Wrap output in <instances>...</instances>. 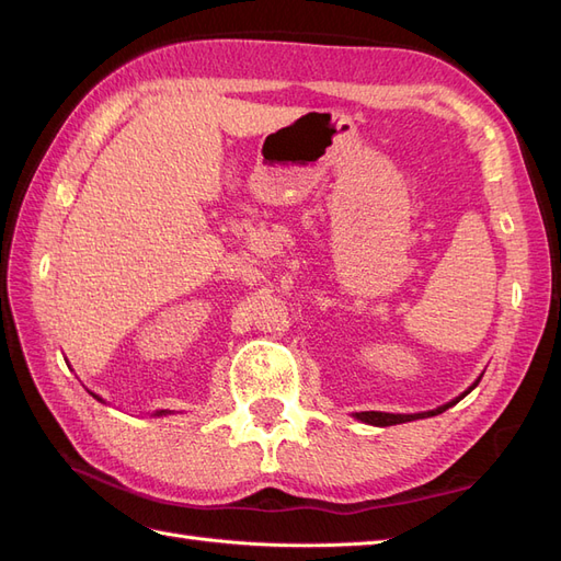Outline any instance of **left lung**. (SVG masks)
<instances>
[{"label":"left lung","instance_id":"8db88e82","mask_svg":"<svg viewBox=\"0 0 561 561\" xmlns=\"http://www.w3.org/2000/svg\"><path fill=\"white\" fill-rule=\"evenodd\" d=\"M482 379V377H480ZM480 379L474 381L466 393L461 396V398H456V400H451V402H447V404H443V407H437V410H433V412H423V414H386V412H358L355 414V419H360L363 423H371V426H396V423H407V421H416V419H426V416H435V414H443L445 410H449L451 404H456L458 400H463L470 390L480 383Z\"/></svg>","mask_w":561,"mask_h":561}]
</instances>
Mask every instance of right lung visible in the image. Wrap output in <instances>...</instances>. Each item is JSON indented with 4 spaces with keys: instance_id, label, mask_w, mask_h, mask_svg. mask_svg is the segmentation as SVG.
<instances>
[{
    "instance_id": "add662e5",
    "label": "right lung",
    "mask_w": 561,
    "mask_h": 561,
    "mask_svg": "<svg viewBox=\"0 0 561 561\" xmlns=\"http://www.w3.org/2000/svg\"><path fill=\"white\" fill-rule=\"evenodd\" d=\"M91 396H93V398H98V396H95V393H91ZM98 400H100V398H98ZM157 414H163V412H157Z\"/></svg>"
}]
</instances>
